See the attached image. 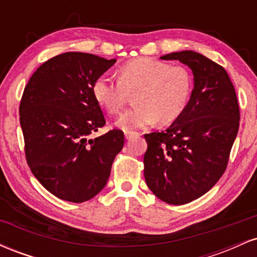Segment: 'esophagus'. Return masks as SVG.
I'll use <instances>...</instances> for the list:
<instances>
[{"label": "esophagus", "instance_id": "1", "mask_svg": "<svg viewBox=\"0 0 257 257\" xmlns=\"http://www.w3.org/2000/svg\"><path fill=\"white\" fill-rule=\"evenodd\" d=\"M139 134L134 132H125V139L126 140H133L134 138H138Z\"/></svg>", "mask_w": 257, "mask_h": 257}]
</instances>
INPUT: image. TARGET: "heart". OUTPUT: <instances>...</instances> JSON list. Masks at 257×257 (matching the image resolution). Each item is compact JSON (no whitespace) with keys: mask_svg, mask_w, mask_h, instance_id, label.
<instances>
[{"mask_svg":"<svg viewBox=\"0 0 257 257\" xmlns=\"http://www.w3.org/2000/svg\"><path fill=\"white\" fill-rule=\"evenodd\" d=\"M192 90V76L181 65L152 58L123 64L118 78L102 73L91 85L94 98L110 113H117L135 93L137 105L120 114L116 125L124 132L146 128L159 119L168 123L184 112Z\"/></svg>","mask_w":257,"mask_h":257,"instance_id":"heart-1","label":"heart"}]
</instances>
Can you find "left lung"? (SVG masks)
Wrapping results in <instances>:
<instances>
[{
    "mask_svg": "<svg viewBox=\"0 0 257 257\" xmlns=\"http://www.w3.org/2000/svg\"><path fill=\"white\" fill-rule=\"evenodd\" d=\"M193 72L190 101L166 132L145 134L144 175L155 196L182 205L199 198L225 173L239 129L237 94L226 70L193 51L170 53Z\"/></svg>",
    "mask_w": 257,
    "mask_h": 257,
    "instance_id": "obj_1",
    "label": "left lung"
}]
</instances>
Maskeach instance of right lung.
Returning <instances> with one entry per match:
<instances>
[{
  "label": "right lung",
  "mask_w": 257,
  "mask_h": 257,
  "mask_svg": "<svg viewBox=\"0 0 257 257\" xmlns=\"http://www.w3.org/2000/svg\"><path fill=\"white\" fill-rule=\"evenodd\" d=\"M116 59L67 52L34 72L19 106L26 162L41 185L58 198L87 202L107 182L124 134L112 129L88 139L106 124L91 85Z\"/></svg>",
  "instance_id": "1"
}]
</instances>
